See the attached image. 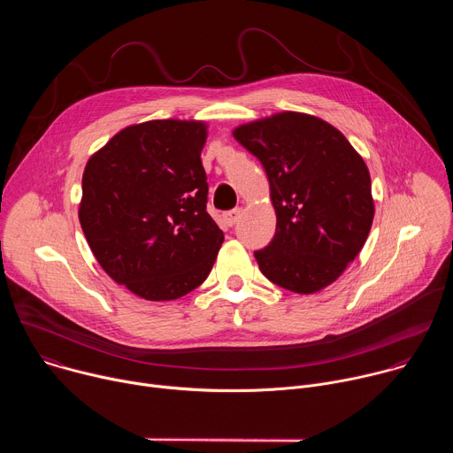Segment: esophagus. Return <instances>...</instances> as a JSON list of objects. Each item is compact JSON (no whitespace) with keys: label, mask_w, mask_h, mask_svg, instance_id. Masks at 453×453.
<instances>
[{"label":"esophagus","mask_w":453,"mask_h":453,"mask_svg":"<svg viewBox=\"0 0 453 453\" xmlns=\"http://www.w3.org/2000/svg\"><path fill=\"white\" fill-rule=\"evenodd\" d=\"M240 217H242V208H234V210L224 213V222H226L229 227H233V226L240 220Z\"/></svg>","instance_id":"obj_1"}]
</instances>
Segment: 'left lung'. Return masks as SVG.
Listing matches in <instances>:
<instances>
[{
  "label": "left lung",
  "instance_id": "1",
  "mask_svg": "<svg viewBox=\"0 0 453 453\" xmlns=\"http://www.w3.org/2000/svg\"><path fill=\"white\" fill-rule=\"evenodd\" d=\"M265 168L276 233L254 250L262 274L297 294L334 283L364 247L374 215L371 177L344 134L326 121L281 112L234 128Z\"/></svg>",
  "mask_w": 453,
  "mask_h": 453
}]
</instances>
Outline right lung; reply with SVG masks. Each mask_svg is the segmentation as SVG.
Returning <instances> with one entry per match:
<instances>
[{"label": "right lung", "instance_id": "obj_1", "mask_svg": "<svg viewBox=\"0 0 453 453\" xmlns=\"http://www.w3.org/2000/svg\"><path fill=\"white\" fill-rule=\"evenodd\" d=\"M206 125L154 119L123 128L86 165L79 219L102 269L149 301L204 283L224 233L210 217Z\"/></svg>", "mask_w": 453, "mask_h": 453}]
</instances>
